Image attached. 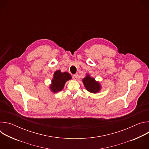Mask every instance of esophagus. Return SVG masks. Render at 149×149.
Returning <instances> with one entry per match:
<instances>
[{
  "instance_id": "obj_1",
  "label": "esophagus",
  "mask_w": 149,
  "mask_h": 149,
  "mask_svg": "<svg viewBox=\"0 0 149 149\" xmlns=\"http://www.w3.org/2000/svg\"><path fill=\"white\" fill-rule=\"evenodd\" d=\"M72 78H73L74 80H77V78H78V75H77V74H74V75H73Z\"/></svg>"
}]
</instances>
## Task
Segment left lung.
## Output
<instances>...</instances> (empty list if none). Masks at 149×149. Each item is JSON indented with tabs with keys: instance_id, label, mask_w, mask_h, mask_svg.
<instances>
[{
	"instance_id": "1",
	"label": "left lung",
	"mask_w": 149,
	"mask_h": 149,
	"mask_svg": "<svg viewBox=\"0 0 149 149\" xmlns=\"http://www.w3.org/2000/svg\"><path fill=\"white\" fill-rule=\"evenodd\" d=\"M82 82L86 89L91 93H99L101 89V86L98 81H95V78L87 74L86 77L82 79Z\"/></svg>"
}]
</instances>
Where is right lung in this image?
Segmentation results:
<instances>
[{"label":"right lung","mask_w":149,"mask_h":149,"mask_svg":"<svg viewBox=\"0 0 149 149\" xmlns=\"http://www.w3.org/2000/svg\"><path fill=\"white\" fill-rule=\"evenodd\" d=\"M71 78V75L67 72H62L60 70L56 71L54 74L49 89L54 93L61 91L64 87L66 82Z\"/></svg>","instance_id":"right-lung-1"}]
</instances>
